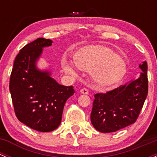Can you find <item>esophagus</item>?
Returning <instances> with one entry per match:
<instances>
[{
    "instance_id": "esophagus-1",
    "label": "esophagus",
    "mask_w": 157,
    "mask_h": 157,
    "mask_svg": "<svg viewBox=\"0 0 157 157\" xmlns=\"http://www.w3.org/2000/svg\"><path fill=\"white\" fill-rule=\"evenodd\" d=\"M80 93H82V94H85V95H88L89 94V91L86 89H81L80 90Z\"/></svg>"
}]
</instances>
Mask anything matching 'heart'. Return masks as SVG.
I'll return each mask as SVG.
<instances>
[{
    "mask_svg": "<svg viewBox=\"0 0 157 157\" xmlns=\"http://www.w3.org/2000/svg\"><path fill=\"white\" fill-rule=\"evenodd\" d=\"M73 59L79 69L90 72L95 84L102 88L118 84L127 72L124 60L113 50L102 45L83 47L74 53ZM62 66L68 74H75L73 66L67 61H63Z\"/></svg>",
    "mask_w": 157,
    "mask_h": 157,
    "instance_id": "1",
    "label": "heart"
}]
</instances>
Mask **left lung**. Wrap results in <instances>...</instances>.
<instances>
[{"label": "left lung", "mask_w": 157, "mask_h": 157, "mask_svg": "<svg viewBox=\"0 0 157 157\" xmlns=\"http://www.w3.org/2000/svg\"><path fill=\"white\" fill-rule=\"evenodd\" d=\"M139 67L142 72L137 80L106 93L95 94L90 119L99 132H115L136 121L148 93L147 61Z\"/></svg>", "instance_id": "left-lung-1"}]
</instances>
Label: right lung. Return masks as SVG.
Instances as JSON below:
<instances>
[{
    "mask_svg": "<svg viewBox=\"0 0 157 157\" xmlns=\"http://www.w3.org/2000/svg\"><path fill=\"white\" fill-rule=\"evenodd\" d=\"M50 39L39 38L25 45L17 55L10 79V92L20 121L40 132H49L60 125L63 109L74 86L59 84L48 70H40L37 61Z\"/></svg>",
    "mask_w": 157,
    "mask_h": 157,
    "instance_id": "obj_1",
    "label": "right lung"
}]
</instances>
